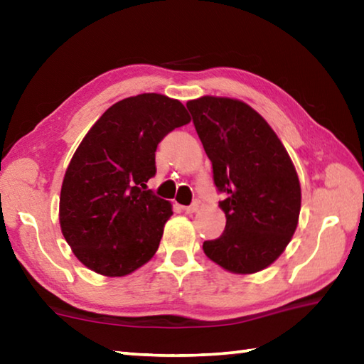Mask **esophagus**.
Listing matches in <instances>:
<instances>
[{"label":"esophagus","instance_id":"obj_1","mask_svg":"<svg viewBox=\"0 0 364 364\" xmlns=\"http://www.w3.org/2000/svg\"><path fill=\"white\" fill-rule=\"evenodd\" d=\"M183 208H184V212H186V213H194V212L199 210V202L194 200L193 204L188 205V207H183Z\"/></svg>","mask_w":364,"mask_h":364}]
</instances>
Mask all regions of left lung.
Masks as SVG:
<instances>
[{
    "mask_svg": "<svg viewBox=\"0 0 364 364\" xmlns=\"http://www.w3.org/2000/svg\"><path fill=\"white\" fill-rule=\"evenodd\" d=\"M213 183L226 199L223 234L205 255L231 273L269 267L291 242L300 213V183L291 157L263 117L242 101L204 96L188 101Z\"/></svg>",
    "mask_w": 364,
    "mask_h": 364,
    "instance_id": "left-lung-1",
    "label": "left lung"
}]
</instances>
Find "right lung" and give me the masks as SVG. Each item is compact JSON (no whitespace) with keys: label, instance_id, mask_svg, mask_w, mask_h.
<instances>
[{"label":"right lung","instance_id":"right-lung-1","mask_svg":"<svg viewBox=\"0 0 364 364\" xmlns=\"http://www.w3.org/2000/svg\"><path fill=\"white\" fill-rule=\"evenodd\" d=\"M189 122L180 101L144 93L115 102L86 133L59 199L60 230L85 267L115 278L156 254L173 212L146 183L160 141Z\"/></svg>","mask_w":364,"mask_h":364}]
</instances>
